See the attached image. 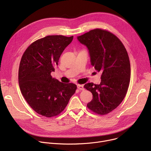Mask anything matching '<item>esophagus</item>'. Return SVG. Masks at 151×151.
<instances>
[{
  "instance_id": "1",
  "label": "esophagus",
  "mask_w": 151,
  "mask_h": 151,
  "mask_svg": "<svg viewBox=\"0 0 151 151\" xmlns=\"http://www.w3.org/2000/svg\"><path fill=\"white\" fill-rule=\"evenodd\" d=\"M77 88L79 90H83L84 89V86L83 85H81V84H78L77 85Z\"/></svg>"
}]
</instances>
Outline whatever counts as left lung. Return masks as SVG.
Segmentation results:
<instances>
[{"label": "left lung", "mask_w": 151, "mask_h": 151, "mask_svg": "<svg viewBox=\"0 0 151 151\" xmlns=\"http://www.w3.org/2000/svg\"><path fill=\"white\" fill-rule=\"evenodd\" d=\"M77 39L88 48L91 65L102 72L100 84L84 86L92 93L87 106L97 114H108L120 105L127 92L131 74L128 53L120 40L105 30L93 29Z\"/></svg>", "instance_id": "1"}]
</instances>
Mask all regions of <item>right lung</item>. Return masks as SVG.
Masks as SVG:
<instances>
[{"label": "right lung", "instance_id": "obj_1", "mask_svg": "<svg viewBox=\"0 0 151 151\" xmlns=\"http://www.w3.org/2000/svg\"><path fill=\"white\" fill-rule=\"evenodd\" d=\"M73 38L46 36L32 43L22 56L18 72L21 92L30 106L45 117L59 114L76 89V84L61 83L51 75Z\"/></svg>", "mask_w": 151, "mask_h": 151}]
</instances>
